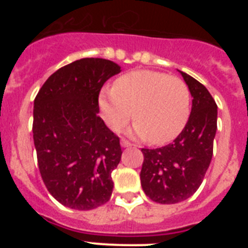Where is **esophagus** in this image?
Listing matches in <instances>:
<instances>
[{
  "mask_svg": "<svg viewBox=\"0 0 248 248\" xmlns=\"http://www.w3.org/2000/svg\"><path fill=\"white\" fill-rule=\"evenodd\" d=\"M120 144H122L123 148H130V146H133V144H130L128 141V140L125 139H122V141H120Z\"/></svg>",
  "mask_w": 248,
  "mask_h": 248,
  "instance_id": "esophagus-1",
  "label": "esophagus"
}]
</instances>
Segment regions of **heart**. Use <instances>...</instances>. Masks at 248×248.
<instances>
[{"label": "heart", "instance_id": "obj_1", "mask_svg": "<svg viewBox=\"0 0 248 248\" xmlns=\"http://www.w3.org/2000/svg\"><path fill=\"white\" fill-rule=\"evenodd\" d=\"M107 125L122 130L131 118V134L151 144H165L180 134L190 115V91L177 77L155 71H133L105 87L98 98Z\"/></svg>", "mask_w": 248, "mask_h": 248}]
</instances>
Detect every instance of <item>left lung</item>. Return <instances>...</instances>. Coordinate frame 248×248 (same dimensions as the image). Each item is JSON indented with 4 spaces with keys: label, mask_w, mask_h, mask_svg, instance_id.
<instances>
[{
    "label": "left lung",
    "mask_w": 248,
    "mask_h": 248,
    "mask_svg": "<svg viewBox=\"0 0 248 248\" xmlns=\"http://www.w3.org/2000/svg\"><path fill=\"white\" fill-rule=\"evenodd\" d=\"M179 72L192 97L189 120L171 144L141 149V187L149 199L159 203L181 202L196 192L211 163L217 130V105L211 94L191 76Z\"/></svg>",
    "instance_id": "obj_1"
}]
</instances>
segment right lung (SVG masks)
Listing matches in <instances>:
<instances>
[{
    "label": "right lung",
    "mask_w": 248,
    "mask_h": 248,
    "mask_svg": "<svg viewBox=\"0 0 248 248\" xmlns=\"http://www.w3.org/2000/svg\"><path fill=\"white\" fill-rule=\"evenodd\" d=\"M120 72L108 59L82 58L54 72L34 99L39 172L49 194L67 207L87 211L111 196V171L123 151L119 138L98 115V97Z\"/></svg>",
    "instance_id": "obj_1"
}]
</instances>
